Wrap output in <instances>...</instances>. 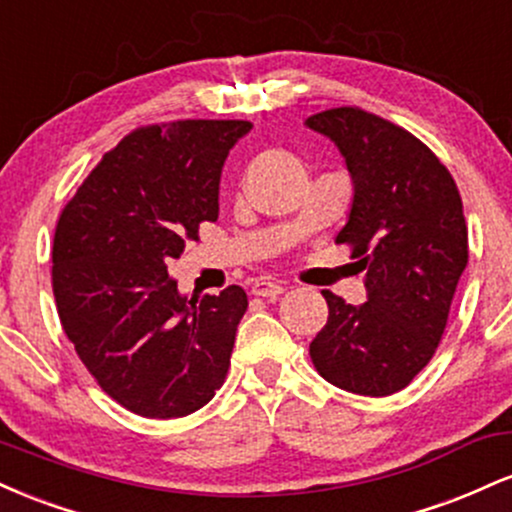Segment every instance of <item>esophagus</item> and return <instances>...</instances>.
Returning <instances> with one entry per match:
<instances>
[{
  "instance_id": "1",
  "label": "esophagus",
  "mask_w": 512,
  "mask_h": 512,
  "mask_svg": "<svg viewBox=\"0 0 512 512\" xmlns=\"http://www.w3.org/2000/svg\"><path fill=\"white\" fill-rule=\"evenodd\" d=\"M252 293H255V296H262V298H276L284 293V284H281V281H272V279H257L255 284H252Z\"/></svg>"
}]
</instances>
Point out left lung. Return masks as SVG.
Segmentation results:
<instances>
[{
  "label": "left lung",
  "mask_w": 512,
  "mask_h": 512,
  "mask_svg": "<svg viewBox=\"0 0 512 512\" xmlns=\"http://www.w3.org/2000/svg\"><path fill=\"white\" fill-rule=\"evenodd\" d=\"M305 125L337 144L354 180L337 243L351 248L368 291L363 305L322 291L330 317L310 358L346 392L395 395L436 354L467 267L460 190L421 139L383 117L344 105Z\"/></svg>",
  "instance_id": "left-lung-1"
}]
</instances>
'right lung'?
<instances>
[{"instance_id": "add662e5", "label": "right lung", "mask_w": 512, "mask_h": 512, "mask_svg": "<svg viewBox=\"0 0 512 512\" xmlns=\"http://www.w3.org/2000/svg\"><path fill=\"white\" fill-rule=\"evenodd\" d=\"M248 120H178L129 132L62 209L52 293L64 334L105 395L146 419L202 409L226 380L240 286L180 296L168 276L199 226L219 219V180Z\"/></svg>"}]
</instances>
